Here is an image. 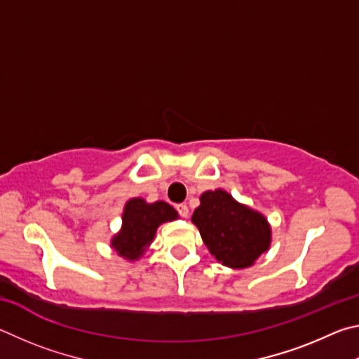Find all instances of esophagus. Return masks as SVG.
Returning <instances> with one entry per match:
<instances>
[{"label": "esophagus", "instance_id": "34e87169", "mask_svg": "<svg viewBox=\"0 0 359 359\" xmlns=\"http://www.w3.org/2000/svg\"><path fill=\"white\" fill-rule=\"evenodd\" d=\"M176 210H178V212H180V216L181 217H189V208H187V205L186 203H181V205H178L176 206Z\"/></svg>", "mask_w": 359, "mask_h": 359}]
</instances>
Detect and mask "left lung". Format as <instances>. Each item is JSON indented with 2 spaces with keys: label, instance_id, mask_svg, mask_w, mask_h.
Returning <instances> with one entry per match:
<instances>
[{
  "label": "left lung",
  "instance_id": "1",
  "mask_svg": "<svg viewBox=\"0 0 359 359\" xmlns=\"http://www.w3.org/2000/svg\"><path fill=\"white\" fill-rule=\"evenodd\" d=\"M191 221L210 254L227 268L252 266L271 246L268 219L224 189L203 192Z\"/></svg>",
  "mask_w": 359,
  "mask_h": 359
}]
</instances>
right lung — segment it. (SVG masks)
<instances>
[{"label": "right lung", "mask_w": 359, "mask_h": 359, "mask_svg": "<svg viewBox=\"0 0 359 359\" xmlns=\"http://www.w3.org/2000/svg\"><path fill=\"white\" fill-rule=\"evenodd\" d=\"M178 217V211L162 200L148 203L140 197L130 198L124 205L121 229L111 236L110 248L124 260L135 262L151 246L159 225Z\"/></svg>", "instance_id": "obj_1"}]
</instances>
